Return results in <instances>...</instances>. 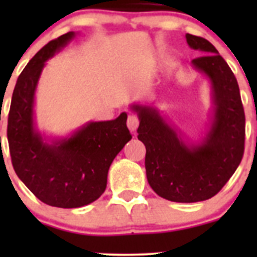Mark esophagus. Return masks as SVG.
Returning <instances> with one entry per match:
<instances>
[{
  "label": "esophagus",
  "instance_id": "esophagus-1",
  "mask_svg": "<svg viewBox=\"0 0 257 257\" xmlns=\"http://www.w3.org/2000/svg\"><path fill=\"white\" fill-rule=\"evenodd\" d=\"M126 125H128L129 131L134 132L139 126V118L136 114H129L128 119H126Z\"/></svg>",
  "mask_w": 257,
  "mask_h": 257
}]
</instances>
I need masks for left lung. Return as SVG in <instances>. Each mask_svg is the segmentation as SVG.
<instances>
[{
    "mask_svg": "<svg viewBox=\"0 0 257 257\" xmlns=\"http://www.w3.org/2000/svg\"><path fill=\"white\" fill-rule=\"evenodd\" d=\"M186 42L204 56L193 66L211 83L214 116L199 144L188 145L155 108L134 104L138 139L147 149L145 170L153 190L175 203H196L216 195L237 169L245 145V113L234 73L208 40L186 33Z\"/></svg>",
    "mask_w": 257,
    "mask_h": 257,
    "instance_id": "1",
    "label": "left lung"
}]
</instances>
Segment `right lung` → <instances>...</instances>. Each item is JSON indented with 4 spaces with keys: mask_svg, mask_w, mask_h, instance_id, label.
<instances>
[{
    "mask_svg": "<svg viewBox=\"0 0 257 257\" xmlns=\"http://www.w3.org/2000/svg\"><path fill=\"white\" fill-rule=\"evenodd\" d=\"M73 37L74 32H68L51 41L28 62L12 94L7 125L17 177L42 203L63 209L88 205L104 193L110 164L132 139L125 113L114 120L90 121L52 144L36 131L33 104L41 72Z\"/></svg>",
    "mask_w": 257,
    "mask_h": 257,
    "instance_id": "obj_1",
    "label": "right lung"
}]
</instances>
